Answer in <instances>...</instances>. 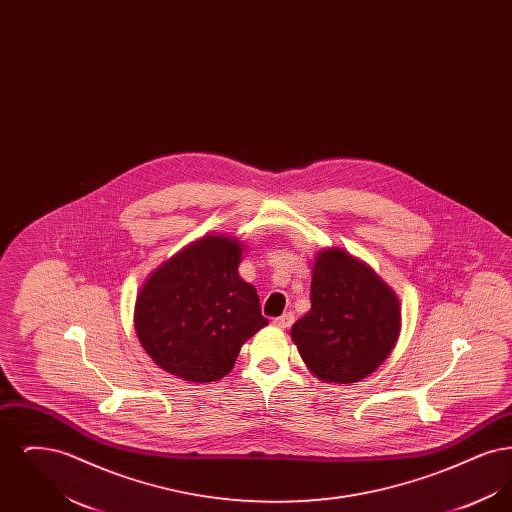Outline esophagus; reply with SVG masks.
<instances>
[{"mask_svg":"<svg viewBox=\"0 0 512 512\" xmlns=\"http://www.w3.org/2000/svg\"><path fill=\"white\" fill-rule=\"evenodd\" d=\"M272 324L278 326V328H290L293 324L292 313H284L282 317L272 318Z\"/></svg>","mask_w":512,"mask_h":512,"instance_id":"1","label":"esophagus"}]
</instances>
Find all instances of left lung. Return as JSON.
Wrapping results in <instances>:
<instances>
[{"mask_svg": "<svg viewBox=\"0 0 512 512\" xmlns=\"http://www.w3.org/2000/svg\"><path fill=\"white\" fill-rule=\"evenodd\" d=\"M401 324L397 295L341 249L318 253L311 311L292 328L301 359L324 382L353 384L390 355Z\"/></svg>", "mask_w": 512, "mask_h": 512, "instance_id": "left-lung-1", "label": "left lung"}]
</instances>
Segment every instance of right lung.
Here are the masks:
<instances>
[{
  "label": "right lung",
  "mask_w": 512,
  "mask_h": 512,
  "mask_svg": "<svg viewBox=\"0 0 512 512\" xmlns=\"http://www.w3.org/2000/svg\"><path fill=\"white\" fill-rule=\"evenodd\" d=\"M242 245L203 238L147 278L134 324L147 355L188 382H215L247 338L267 326L259 295L238 274Z\"/></svg>",
  "instance_id": "add662e5"
}]
</instances>
